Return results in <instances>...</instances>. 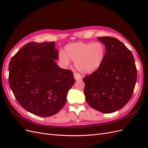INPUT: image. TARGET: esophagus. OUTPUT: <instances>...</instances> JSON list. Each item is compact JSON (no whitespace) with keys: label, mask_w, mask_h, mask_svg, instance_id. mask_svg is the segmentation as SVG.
Here are the masks:
<instances>
[{"label":"esophagus","mask_w":148,"mask_h":148,"mask_svg":"<svg viewBox=\"0 0 148 148\" xmlns=\"http://www.w3.org/2000/svg\"><path fill=\"white\" fill-rule=\"evenodd\" d=\"M73 76H74V78H75V79L76 80H79V79H82L81 75H80L79 74H78V73H74Z\"/></svg>","instance_id":"1"}]
</instances>
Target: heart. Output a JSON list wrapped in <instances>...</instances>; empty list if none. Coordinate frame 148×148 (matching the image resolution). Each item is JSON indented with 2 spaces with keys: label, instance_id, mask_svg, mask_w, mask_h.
I'll list each match as a JSON object with an SVG mask.
<instances>
[{
  "label": "heart",
  "instance_id": "heart-1",
  "mask_svg": "<svg viewBox=\"0 0 148 148\" xmlns=\"http://www.w3.org/2000/svg\"><path fill=\"white\" fill-rule=\"evenodd\" d=\"M65 54L60 52V60L65 64L69 59L75 62V66L80 72L91 73L97 70L104 60L106 49L101 42H75L66 46Z\"/></svg>",
  "mask_w": 148,
  "mask_h": 148
}]
</instances>
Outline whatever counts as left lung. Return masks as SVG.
Instances as JSON below:
<instances>
[{
	"instance_id": "8db88e82",
	"label": "left lung",
	"mask_w": 148,
	"mask_h": 148,
	"mask_svg": "<svg viewBox=\"0 0 148 148\" xmlns=\"http://www.w3.org/2000/svg\"><path fill=\"white\" fill-rule=\"evenodd\" d=\"M105 45L102 65L83 79L88 105L102 113L110 114L126 105L132 97L137 78L132 53L122 42L111 37L97 38Z\"/></svg>"
}]
</instances>
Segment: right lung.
<instances>
[{"label":"right lung","mask_w":148,"mask_h":148,"mask_svg":"<svg viewBox=\"0 0 148 148\" xmlns=\"http://www.w3.org/2000/svg\"><path fill=\"white\" fill-rule=\"evenodd\" d=\"M59 57L55 42H31L21 47L10 62V87L25 110L50 117L64 107L75 80L72 71L55 62Z\"/></svg>","instance_id":"right-lung-1"}]
</instances>
